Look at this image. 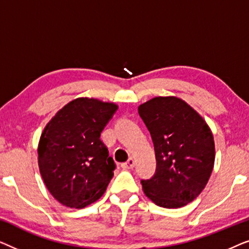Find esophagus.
Returning a JSON list of instances; mask_svg holds the SVG:
<instances>
[{"label":"esophagus","mask_w":249,"mask_h":249,"mask_svg":"<svg viewBox=\"0 0 249 249\" xmlns=\"http://www.w3.org/2000/svg\"><path fill=\"white\" fill-rule=\"evenodd\" d=\"M121 166L124 169H132L135 166V159L134 158H130L127 162L122 163Z\"/></svg>","instance_id":"obj_1"}]
</instances>
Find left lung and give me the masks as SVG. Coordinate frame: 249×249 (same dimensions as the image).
Masks as SVG:
<instances>
[{
    "mask_svg": "<svg viewBox=\"0 0 249 249\" xmlns=\"http://www.w3.org/2000/svg\"><path fill=\"white\" fill-rule=\"evenodd\" d=\"M138 112L151 132L156 170L142 180V190L156 205L178 209L205 188L214 166L212 131L194 108L175 96L154 97Z\"/></svg>",
    "mask_w": 249,
    "mask_h": 249,
    "instance_id": "1",
    "label": "left lung"
}]
</instances>
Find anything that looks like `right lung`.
<instances>
[{
  "instance_id": "obj_1",
  "label": "right lung",
  "mask_w": 249,
  "mask_h": 249,
  "mask_svg": "<svg viewBox=\"0 0 249 249\" xmlns=\"http://www.w3.org/2000/svg\"><path fill=\"white\" fill-rule=\"evenodd\" d=\"M117 110L114 103L79 97L46 124L38 166L46 188L62 205L83 209L107 190L115 163L100 137Z\"/></svg>"
}]
</instances>
